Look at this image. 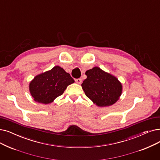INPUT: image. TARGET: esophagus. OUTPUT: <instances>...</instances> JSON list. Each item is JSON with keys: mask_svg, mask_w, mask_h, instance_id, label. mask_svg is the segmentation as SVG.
<instances>
[{"mask_svg": "<svg viewBox=\"0 0 160 160\" xmlns=\"http://www.w3.org/2000/svg\"><path fill=\"white\" fill-rule=\"evenodd\" d=\"M75 82H76V83H77V84H81V83H82V80L81 79V78H78V79H76L75 80Z\"/></svg>", "mask_w": 160, "mask_h": 160, "instance_id": "obj_1", "label": "esophagus"}]
</instances>
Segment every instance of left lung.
Listing matches in <instances>:
<instances>
[{"label":"left lung","mask_w":160,"mask_h":160,"mask_svg":"<svg viewBox=\"0 0 160 160\" xmlns=\"http://www.w3.org/2000/svg\"><path fill=\"white\" fill-rule=\"evenodd\" d=\"M87 78L82 87L89 99L97 107H105L114 105L122 93V84L116 76L94 67L86 72Z\"/></svg>","instance_id":"1"}]
</instances>
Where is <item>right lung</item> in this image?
Here are the masks:
<instances>
[{
	"mask_svg": "<svg viewBox=\"0 0 160 160\" xmlns=\"http://www.w3.org/2000/svg\"><path fill=\"white\" fill-rule=\"evenodd\" d=\"M74 82L63 68L55 66L51 70L37 75L29 83V92L34 101L47 105L63 93Z\"/></svg>",
	"mask_w": 160,
	"mask_h": 160,
	"instance_id": "obj_1",
	"label": "right lung"
}]
</instances>
